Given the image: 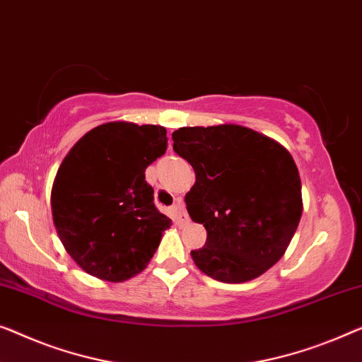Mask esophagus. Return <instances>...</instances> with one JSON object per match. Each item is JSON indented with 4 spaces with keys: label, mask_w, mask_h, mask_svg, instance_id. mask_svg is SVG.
Returning <instances> with one entry per match:
<instances>
[{
    "label": "esophagus",
    "mask_w": 362,
    "mask_h": 362,
    "mask_svg": "<svg viewBox=\"0 0 362 362\" xmlns=\"http://www.w3.org/2000/svg\"><path fill=\"white\" fill-rule=\"evenodd\" d=\"M173 216H175V222L180 223V225H186L189 222V218L186 216V209H185V204L181 201H177L175 206H173Z\"/></svg>",
    "instance_id": "esophagus-1"
}]
</instances>
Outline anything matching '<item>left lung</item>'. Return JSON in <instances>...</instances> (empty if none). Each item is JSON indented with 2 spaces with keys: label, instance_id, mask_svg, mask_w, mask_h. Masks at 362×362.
<instances>
[{
  "label": "left lung",
  "instance_id": "obj_1",
  "mask_svg": "<svg viewBox=\"0 0 362 362\" xmlns=\"http://www.w3.org/2000/svg\"><path fill=\"white\" fill-rule=\"evenodd\" d=\"M173 150L196 173L186 194L207 242L194 263L220 282L238 284L268 271L286 253L302 216V185L284 146L242 125L181 127Z\"/></svg>",
  "mask_w": 362,
  "mask_h": 362
}]
</instances>
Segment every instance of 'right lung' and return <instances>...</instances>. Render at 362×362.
<instances>
[{
	"mask_svg": "<svg viewBox=\"0 0 362 362\" xmlns=\"http://www.w3.org/2000/svg\"><path fill=\"white\" fill-rule=\"evenodd\" d=\"M161 125L107 122L68 151L52 187V217L66 253L99 279L145 269L171 220L153 204L146 166L166 151Z\"/></svg>",
	"mask_w": 362,
	"mask_h": 362,
	"instance_id": "1",
	"label": "right lung"
}]
</instances>
